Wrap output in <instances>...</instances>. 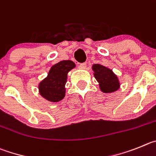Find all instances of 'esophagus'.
Wrapping results in <instances>:
<instances>
[{
    "mask_svg": "<svg viewBox=\"0 0 156 156\" xmlns=\"http://www.w3.org/2000/svg\"><path fill=\"white\" fill-rule=\"evenodd\" d=\"M86 68V64L85 63H81V64H79V68L81 70H84Z\"/></svg>",
    "mask_w": 156,
    "mask_h": 156,
    "instance_id": "34e87169",
    "label": "esophagus"
}]
</instances>
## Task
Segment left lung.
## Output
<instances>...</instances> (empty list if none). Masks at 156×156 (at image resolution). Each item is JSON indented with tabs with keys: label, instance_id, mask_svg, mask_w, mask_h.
Wrapping results in <instances>:
<instances>
[{
	"label": "left lung",
	"instance_id": "left-lung-1",
	"mask_svg": "<svg viewBox=\"0 0 156 156\" xmlns=\"http://www.w3.org/2000/svg\"><path fill=\"white\" fill-rule=\"evenodd\" d=\"M92 68L94 77L99 82V88L102 92L111 93L120 88V81L111 69L99 64H93Z\"/></svg>",
	"mask_w": 156,
	"mask_h": 156
}]
</instances>
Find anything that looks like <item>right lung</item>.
<instances>
[{"label": "right lung", "instance_id": "obj_1", "mask_svg": "<svg viewBox=\"0 0 156 156\" xmlns=\"http://www.w3.org/2000/svg\"><path fill=\"white\" fill-rule=\"evenodd\" d=\"M75 68V63L69 60L61 61L52 66L47 78L39 84L40 95L52 102H59L64 99L68 73Z\"/></svg>", "mask_w": 156, "mask_h": 156}]
</instances>
